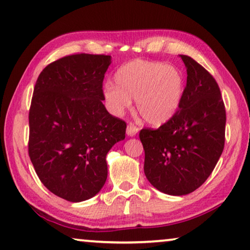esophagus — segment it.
<instances>
[{
	"mask_svg": "<svg viewBox=\"0 0 250 250\" xmlns=\"http://www.w3.org/2000/svg\"><path fill=\"white\" fill-rule=\"evenodd\" d=\"M138 131H139V128H138L137 125H135V124H132V122H130L128 126H126V135L130 137L136 136Z\"/></svg>",
	"mask_w": 250,
	"mask_h": 250,
	"instance_id": "esophagus-1",
	"label": "esophagus"
}]
</instances>
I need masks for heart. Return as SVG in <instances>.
I'll list each match as a JSON object with an SVG mask.
<instances>
[{"label": "heart", "mask_w": 250, "mask_h": 250, "mask_svg": "<svg viewBox=\"0 0 250 250\" xmlns=\"http://www.w3.org/2000/svg\"><path fill=\"white\" fill-rule=\"evenodd\" d=\"M114 80L117 85L106 84L103 88L111 112L121 115L131 106V99H136L138 112L154 125L172 119L183 98V75L172 65L137 59L122 65Z\"/></svg>", "instance_id": "b5f03b06"}]
</instances>
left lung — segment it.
Returning a JSON list of instances; mask_svg holds the SVG:
<instances>
[{
	"mask_svg": "<svg viewBox=\"0 0 250 250\" xmlns=\"http://www.w3.org/2000/svg\"><path fill=\"white\" fill-rule=\"evenodd\" d=\"M181 58L188 80L180 107L158 129L145 128L139 133L145 175L154 188L169 195L199 188L225 147L226 109L219 85L194 59Z\"/></svg>",
	"mask_w": 250,
	"mask_h": 250,
	"instance_id": "left-lung-1",
	"label": "left lung"
}]
</instances>
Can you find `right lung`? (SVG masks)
Wrapping results in <instances>:
<instances>
[{
  "label": "right lung",
  "instance_id": "obj_1",
  "mask_svg": "<svg viewBox=\"0 0 250 250\" xmlns=\"http://www.w3.org/2000/svg\"><path fill=\"white\" fill-rule=\"evenodd\" d=\"M111 56L75 54L44 67L29 110V157L39 180L69 202L98 194L106 154L125 138L126 124L102 103Z\"/></svg>",
  "mask_w": 250,
  "mask_h": 250
}]
</instances>
